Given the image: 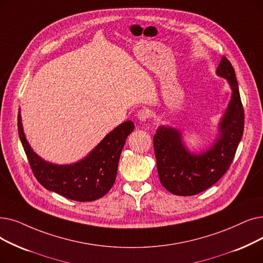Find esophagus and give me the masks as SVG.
<instances>
[{"mask_svg":"<svg viewBox=\"0 0 263 263\" xmlns=\"http://www.w3.org/2000/svg\"><path fill=\"white\" fill-rule=\"evenodd\" d=\"M136 117H138L141 121H146L151 117V111L147 108H142L138 112H136Z\"/></svg>","mask_w":263,"mask_h":263,"instance_id":"1","label":"esophagus"}]
</instances>
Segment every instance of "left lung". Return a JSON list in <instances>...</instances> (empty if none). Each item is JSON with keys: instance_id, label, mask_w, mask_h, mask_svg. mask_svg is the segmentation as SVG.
Listing matches in <instances>:
<instances>
[{"instance_id": "1", "label": "left lung", "mask_w": 263, "mask_h": 263, "mask_svg": "<svg viewBox=\"0 0 263 263\" xmlns=\"http://www.w3.org/2000/svg\"><path fill=\"white\" fill-rule=\"evenodd\" d=\"M217 74L233 91L222 121L220 138L206 153L191 155L181 143L180 133L160 127L154 135L157 170L163 187L176 196H193L209 189L229 170L244 131V107L231 62L222 55Z\"/></svg>"}]
</instances>
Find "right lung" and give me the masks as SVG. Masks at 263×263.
Instances as JSON below:
<instances>
[{"label":"right lung","instance_id":"obj_1","mask_svg":"<svg viewBox=\"0 0 263 263\" xmlns=\"http://www.w3.org/2000/svg\"><path fill=\"white\" fill-rule=\"evenodd\" d=\"M133 129L134 123L125 121L108 133L82 161L70 165H55L44 161L33 153L22 131L20 111L18 112L19 138L34 176L46 189L79 202L98 200L109 191L116 179L125 139Z\"/></svg>","mask_w":263,"mask_h":263}]
</instances>
